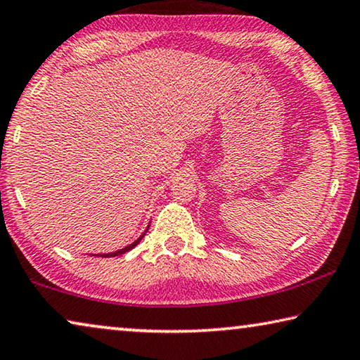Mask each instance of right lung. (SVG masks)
Returning <instances> with one entry per match:
<instances>
[{
	"label": "right lung",
	"mask_w": 360,
	"mask_h": 360,
	"mask_svg": "<svg viewBox=\"0 0 360 360\" xmlns=\"http://www.w3.org/2000/svg\"><path fill=\"white\" fill-rule=\"evenodd\" d=\"M147 232V231H146ZM142 237H144V236H142ZM141 237V238H142ZM141 238H138V240H136V242H133V243H131V245H128V247H124L123 250H118V252H115V253H108V255H99V256H104V258H108V256H118V255H123V253H127V252H129V250H133L134 247H136V245H138L139 242H141Z\"/></svg>",
	"instance_id": "add662e5"
}]
</instances>
